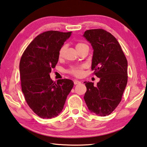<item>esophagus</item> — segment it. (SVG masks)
I'll return each instance as SVG.
<instances>
[{
	"label": "esophagus",
	"mask_w": 147,
	"mask_h": 147,
	"mask_svg": "<svg viewBox=\"0 0 147 147\" xmlns=\"http://www.w3.org/2000/svg\"><path fill=\"white\" fill-rule=\"evenodd\" d=\"M80 83H81L80 81H78V80H74V85H78V84H79Z\"/></svg>",
	"instance_id": "34e87169"
}]
</instances>
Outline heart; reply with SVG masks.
<instances>
[{
	"instance_id": "obj_1",
	"label": "heart",
	"mask_w": 147,
	"mask_h": 147,
	"mask_svg": "<svg viewBox=\"0 0 147 147\" xmlns=\"http://www.w3.org/2000/svg\"><path fill=\"white\" fill-rule=\"evenodd\" d=\"M84 44H81V43H78V44H76V48H78L79 47H80L81 45H83ZM65 50V46L64 45H62V46L60 48L59 51V53H58V56H59V58H62L63 57L64 55V52ZM85 68V66H71L70 68L68 69V72L71 75H74V76H81L83 74V69Z\"/></svg>"
}]
</instances>
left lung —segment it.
Masks as SVG:
<instances>
[{
  "mask_svg": "<svg viewBox=\"0 0 147 147\" xmlns=\"http://www.w3.org/2000/svg\"><path fill=\"white\" fill-rule=\"evenodd\" d=\"M85 37L94 49L92 70L100 80L97 86L84 82V100L91 113L105 117L110 115L122 100L128 82V62L121 45L111 34L98 28L86 30Z\"/></svg>",
  "mask_w": 147,
  "mask_h": 147,
  "instance_id": "8db88e82",
  "label": "left lung"
}]
</instances>
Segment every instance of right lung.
Segmentation results:
<instances>
[{"label": "right lung", "instance_id": "1", "mask_svg": "<svg viewBox=\"0 0 147 147\" xmlns=\"http://www.w3.org/2000/svg\"><path fill=\"white\" fill-rule=\"evenodd\" d=\"M71 32L49 30L38 35L28 45L19 63L21 85L25 99L34 113L43 119L57 117L74 86L70 79L52 81L49 74L59 61V51Z\"/></svg>", "mask_w": 147, "mask_h": 147}]
</instances>
